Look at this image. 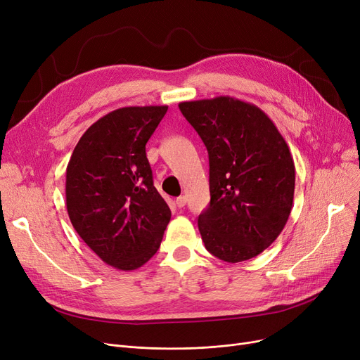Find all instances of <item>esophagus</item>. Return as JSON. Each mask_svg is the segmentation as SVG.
Here are the masks:
<instances>
[{"label":"esophagus","mask_w":360,"mask_h":360,"mask_svg":"<svg viewBox=\"0 0 360 360\" xmlns=\"http://www.w3.org/2000/svg\"><path fill=\"white\" fill-rule=\"evenodd\" d=\"M186 204V198L184 197V195H181V197H178L176 198V205L179 207V209H182V207Z\"/></svg>","instance_id":"esophagus-1"}]
</instances>
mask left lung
Segmentation results:
<instances>
[{
    "label": "left lung",
    "instance_id": "left-lung-1",
    "mask_svg": "<svg viewBox=\"0 0 360 360\" xmlns=\"http://www.w3.org/2000/svg\"><path fill=\"white\" fill-rule=\"evenodd\" d=\"M178 106L209 151L210 204L198 216L205 250L226 262L251 259L277 239L292 212L290 150L252 103L219 96Z\"/></svg>",
    "mask_w": 360,
    "mask_h": 360
}]
</instances>
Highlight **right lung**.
Masks as SVG:
<instances>
[{"instance_id": "obj_1", "label": "right lung", "mask_w": 360, "mask_h": 360, "mask_svg": "<svg viewBox=\"0 0 360 360\" xmlns=\"http://www.w3.org/2000/svg\"><path fill=\"white\" fill-rule=\"evenodd\" d=\"M167 106H127L98 120L67 166V212L75 232L103 262L136 270L153 257L170 209L153 185L146 144Z\"/></svg>"}]
</instances>
